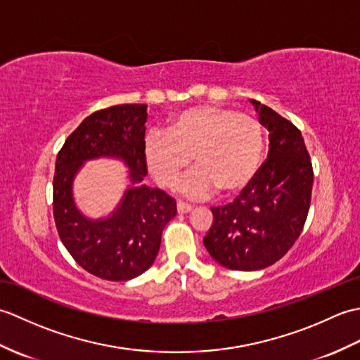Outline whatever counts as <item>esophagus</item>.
Wrapping results in <instances>:
<instances>
[{
	"mask_svg": "<svg viewBox=\"0 0 360 360\" xmlns=\"http://www.w3.org/2000/svg\"><path fill=\"white\" fill-rule=\"evenodd\" d=\"M192 209H193V207H192V205H190V204H186V202H182V201L178 202V212H179V213H188Z\"/></svg>",
	"mask_w": 360,
	"mask_h": 360,
	"instance_id": "esophagus-1",
	"label": "esophagus"
}]
</instances>
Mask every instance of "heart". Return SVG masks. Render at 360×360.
<instances>
[{"instance_id": "b5f03b06", "label": "heart", "mask_w": 360, "mask_h": 360, "mask_svg": "<svg viewBox=\"0 0 360 360\" xmlns=\"http://www.w3.org/2000/svg\"><path fill=\"white\" fill-rule=\"evenodd\" d=\"M143 153L160 186L178 184L193 158L198 170L181 186L182 192L202 198L218 188L232 195L246 188L259 170L264 129L254 116L232 108L192 106L168 119L165 134H148Z\"/></svg>"}]
</instances>
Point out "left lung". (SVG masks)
Here are the masks:
<instances>
[{
    "label": "left lung",
    "instance_id": "left-lung-1",
    "mask_svg": "<svg viewBox=\"0 0 360 360\" xmlns=\"http://www.w3.org/2000/svg\"><path fill=\"white\" fill-rule=\"evenodd\" d=\"M252 103L269 129L267 159L233 202L210 207L213 224L202 240L210 257L233 271L264 269L294 246L314 181L300 129L269 106Z\"/></svg>",
    "mask_w": 360,
    "mask_h": 360
}]
</instances>
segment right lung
<instances>
[{
	"mask_svg": "<svg viewBox=\"0 0 360 360\" xmlns=\"http://www.w3.org/2000/svg\"><path fill=\"white\" fill-rule=\"evenodd\" d=\"M147 105H114L96 111L68 136L53 173V219L60 240L79 266L98 278L127 281L155 262L162 231L176 217V201L145 184ZM111 155L130 167V188L108 219L82 216L72 200V179L85 160Z\"/></svg>",
	"mask_w": 360,
	"mask_h": 360,
	"instance_id": "1",
	"label": "right lung"
}]
</instances>
